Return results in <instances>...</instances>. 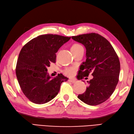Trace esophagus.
<instances>
[{
  "instance_id": "1",
  "label": "esophagus",
  "mask_w": 134,
  "mask_h": 134,
  "mask_svg": "<svg viewBox=\"0 0 134 134\" xmlns=\"http://www.w3.org/2000/svg\"><path fill=\"white\" fill-rule=\"evenodd\" d=\"M68 81H69V82H71V83H75V82H76V81L75 80H69Z\"/></svg>"
}]
</instances>
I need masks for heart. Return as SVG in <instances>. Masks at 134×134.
I'll use <instances>...</instances> for the list:
<instances>
[{
  "label": "heart",
  "instance_id": "1",
  "mask_svg": "<svg viewBox=\"0 0 134 134\" xmlns=\"http://www.w3.org/2000/svg\"><path fill=\"white\" fill-rule=\"evenodd\" d=\"M70 51L73 54L77 53L80 51H84V48L82 45L80 44H74L70 48ZM76 71V68L74 67H68L64 70V73L68 76H73Z\"/></svg>",
  "mask_w": 134,
  "mask_h": 134
}]
</instances>
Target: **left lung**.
Listing matches in <instances>:
<instances>
[{"label":"left lung","instance_id":"left-lung-1","mask_svg":"<svg viewBox=\"0 0 134 134\" xmlns=\"http://www.w3.org/2000/svg\"><path fill=\"white\" fill-rule=\"evenodd\" d=\"M83 44L86 49V60L78 71L77 78L82 80L90 72L93 79L87 81L85 92L78 98L91 106H96L108 99L119 81L120 62L118 55L109 41L96 33L71 37Z\"/></svg>","mask_w":134,"mask_h":134}]
</instances>
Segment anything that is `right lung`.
Returning a JSON list of instances; mask_svg holds the SVG:
<instances>
[{
    "instance_id": "obj_1",
    "label": "right lung",
    "mask_w": 134,
    "mask_h": 134,
    "mask_svg": "<svg viewBox=\"0 0 134 134\" xmlns=\"http://www.w3.org/2000/svg\"><path fill=\"white\" fill-rule=\"evenodd\" d=\"M70 38L42 35L32 39L21 49L16 64V74L23 93L32 102H48L57 95L62 82L68 81V78L62 74L52 78L47 68L56 63V53Z\"/></svg>"
}]
</instances>
